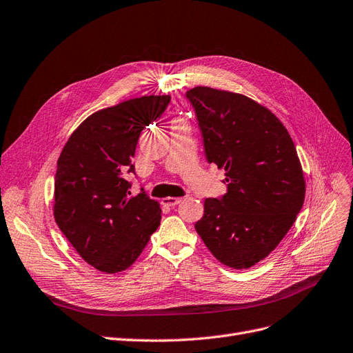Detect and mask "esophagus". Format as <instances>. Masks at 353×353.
I'll return each instance as SVG.
<instances>
[{"label":"esophagus","instance_id":"obj_1","mask_svg":"<svg viewBox=\"0 0 353 353\" xmlns=\"http://www.w3.org/2000/svg\"><path fill=\"white\" fill-rule=\"evenodd\" d=\"M183 201V197H164L161 203L165 206H176Z\"/></svg>","mask_w":353,"mask_h":353}]
</instances>
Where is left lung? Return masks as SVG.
I'll return each mask as SVG.
<instances>
[{
  "label": "left lung",
  "mask_w": 353,
  "mask_h": 353,
  "mask_svg": "<svg viewBox=\"0 0 353 353\" xmlns=\"http://www.w3.org/2000/svg\"><path fill=\"white\" fill-rule=\"evenodd\" d=\"M206 159L225 170L228 193L206 199L194 228L226 267L245 270L281 242L300 212L305 181L293 140L268 108L235 92L188 90Z\"/></svg>",
  "instance_id": "1"
}]
</instances>
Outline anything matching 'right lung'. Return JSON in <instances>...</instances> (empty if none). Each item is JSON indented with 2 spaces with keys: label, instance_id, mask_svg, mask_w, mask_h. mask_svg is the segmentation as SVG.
Masks as SVG:
<instances>
[{
  "label": "right lung",
  "instance_id": "add662e5",
  "mask_svg": "<svg viewBox=\"0 0 353 353\" xmlns=\"http://www.w3.org/2000/svg\"><path fill=\"white\" fill-rule=\"evenodd\" d=\"M170 97L148 95L89 115L57 160L53 214L85 261L115 274L134 264L157 231L161 209L145 192L130 196L124 179L141 131L167 108Z\"/></svg>",
  "mask_w": 353,
  "mask_h": 353
}]
</instances>
